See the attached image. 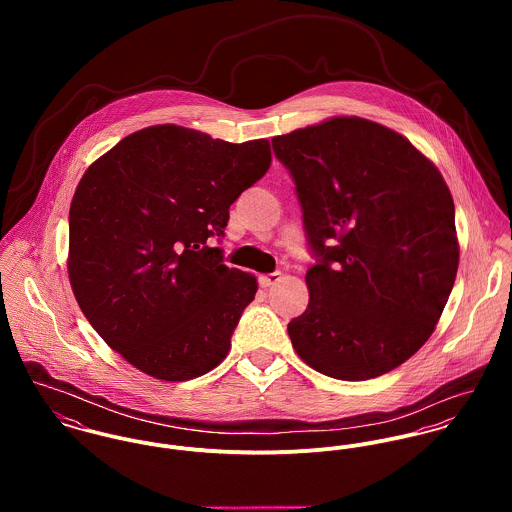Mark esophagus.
<instances>
[{"mask_svg":"<svg viewBox=\"0 0 512 512\" xmlns=\"http://www.w3.org/2000/svg\"><path fill=\"white\" fill-rule=\"evenodd\" d=\"M278 282H282V272H274V274H266V276H260V286L264 290L276 286Z\"/></svg>","mask_w":512,"mask_h":512,"instance_id":"34e87169","label":"esophagus"}]
</instances>
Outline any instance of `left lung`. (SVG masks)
<instances>
[{"label": "left lung", "instance_id": "1", "mask_svg": "<svg viewBox=\"0 0 512 512\" xmlns=\"http://www.w3.org/2000/svg\"><path fill=\"white\" fill-rule=\"evenodd\" d=\"M295 181L309 303L288 333L303 363L368 380L434 333L459 266L455 207L438 167L398 132L337 116L272 138Z\"/></svg>", "mask_w": 512, "mask_h": 512}]
</instances>
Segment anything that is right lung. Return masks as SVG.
<instances>
[{
	"label": "right lung",
	"mask_w": 512,
	"mask_h": 512,
	"mask_svg": "<svg viewBox=\"0 0 512 512\" xmlns=\"http://www.w3.org/2000/svg\"><path fill=\"white\" fill-rule=\"evenodd\" d=\"M270 163L268 140L230 144L161 124L86 169L69 213V280L84 317L130 365L181 382L224 361L258 282L207 240Z\"/></svg>",
	"instance_id": "add662e5"
}]
</instances>
